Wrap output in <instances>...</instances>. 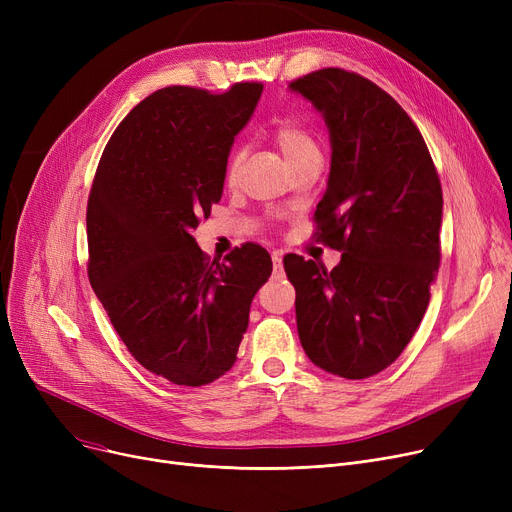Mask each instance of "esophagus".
Here are the masks:
<instances>
[{
    "label": "esophagus",
    "instance_id": "esophagus-1",
    "mask_svg": "<svg viewBox=\"0 0 512 512\" xmlns=\"http://www.w3.org/2000/svg\"><path fill=\"white\" fill-rule=\"evenodd\" d=\"M272 261H274V272H276V274H282V253H280V251H274V253H272Z\"/></svg>",
    "mask_w": 512,
    "mask_h": 512
}]
</instances>
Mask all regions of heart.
<instances>
[{"label":"heart","instance_id":"heart-1","mask_svg":"<svg viewBox=\"0 0 512 512\" xmlns=\"http://www.w3.org/2000/svg\"><path fill=\"white\" fill-rule=\"evenodd\" d=\"M274 143L276 147L280 149V153L284 155V159L288 161V166L297 164L299 159L303 157H309V155H315L319 153L317 151V145L315 141L311 139V134L297 126V124H282L276 128L274 132ZM238 168H240V155H232L230 161H228V170H226V178L228 182H234L236 180V174H238Z\"/></svg>","mask_w":512,"mask_h":512}]
</instances>
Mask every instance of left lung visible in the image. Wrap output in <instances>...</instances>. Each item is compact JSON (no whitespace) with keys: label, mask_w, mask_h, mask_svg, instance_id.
<instances>
[{"label":"left lung","mask_w":512,"mask_h":512,"mask_svg":"<svg viewBox=\"0 0 512 512\" xmlns=\"http://www.w3.org/2000/svg\"><path fill=\"white\" fill-rule=\"evenodd\" d=\"M324 118L330 176L319 238L342 251L324 265L284 257L297 330L311 363L346 380L392 365L417 332L440 265L442 186L407 112L371 80L340 68L288 85Z\"/></svg>","instance_id":"obj_1"}]
</instances>
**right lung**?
Listing matches in <instances>:
<instances>
[{
	"label": "right lung",
	"mask_w": 512,
	"mask_h": 512,
	"mask_svg": "<svg viewBox=\"0 0 512 512\" xmlns=\"http://www.w3.org/2000/svg\"><path fill=\"white\" fill-rule=\"evenodd\" d=\"M261 91H155L116 128L93 180L91 286L132 357L178 386L230 371L251 301L272 274L270 253L253 242L209 263L193 236L222 199L234 137Z\"/></svg>",
	"instance_id": "add662e5"
}]
</instances>
